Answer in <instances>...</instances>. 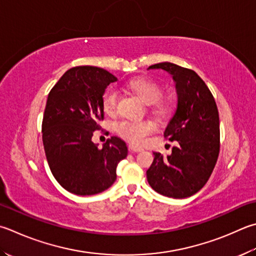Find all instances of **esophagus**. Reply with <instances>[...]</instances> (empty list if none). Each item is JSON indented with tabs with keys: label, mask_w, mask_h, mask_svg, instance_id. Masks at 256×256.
<instances>
[{
	"label": "esophagus",
	"mask_w": 256,
	"mask_h": 256,
	"mask_svg": "<svg viewBox=\"0 0 256 256\" xmlns=\"http://www.w3.org/2000/svg\"><path fill=\"white\" fill-rule=\"evenodd\" d=\"M128 149H129L130 152H142V147H138V146H136V144H129Z\"/></svg>",
	"instance_id": "34e87169"
}]
</instances>
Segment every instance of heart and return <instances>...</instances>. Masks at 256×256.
<instances>
[{"label": "heart", "mask_w": 256, "mask_h": 256, "mask_svg": "<svg viewBox=\"0 0 256 256\" xmlns=\"http://www.w3.org/2000/svg\"><path fill=\"white\" fill-rule=\"evenodd\" d=\"M127 89L137 96L142 102L146 104H154V112L162 114L166 110V107L159 102L162 98V89L155 81L137 78L130 80L127 84ZM119 100V92L114 86H109L104 90L101 98V104L106 114H114L117 110ZM156 126L150 120H139V122H132V120H120L116 124V132L122 138L127 139L130 142L140 144L146 138L155 132Z\"/></svg>", "instance_id": "heart-1"}]
</instances>
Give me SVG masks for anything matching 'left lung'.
I'll list each match as a JSON object with an SVG mask.
<instances>
[{"mask_svg":"<svg viewBox=\"0 0 256 256\" xmlns=\"http://www.w3.org/2000/svg\"><path fill=\"white\" fill-rule=\"evenodd\" d=\"M148 69H162L176 84L177 109L165 130L166 139L177 142L170 156L154 152L147 180L155 192L172 198L196 194L208 180L220 152V117L208 86L195 71L170 62Z\"/></svg>","mask_w":256,"mask_h":256,"instance_id":"left-lung-1","label":"left lung"}]
</instances>
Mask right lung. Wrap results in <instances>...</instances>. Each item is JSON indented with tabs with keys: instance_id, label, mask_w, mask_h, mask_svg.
<instances>
[{
	"instance_id": "1",
	"label": "right lung",
	"mask_w": 256,
	"mask_h": 256,
	"mask_svg": "<svg viewBox=\"0 0 256 256\" xmlns=\"http://www.w3.org/2000/svg\"><path fill=\"white\" fill-rule=\"evenodd\" d=\"M117 78L92 66L69 69L49 92L42 120L46 157L56 182L72 194L94 195L112 186L126 142L110 137L102 148L92 142L104 112L101 98Z\"/></svg>"
}]
</instances>
